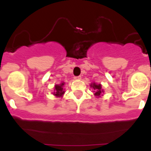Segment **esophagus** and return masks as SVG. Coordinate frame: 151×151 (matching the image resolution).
I'll list each match as a JSON object with an SVG mask.
<instances>
[{"label": "esophagus", "mask_w": 151, "mask_h": 151, "mask_svg": "<svg viewBox=\"0 0 151 151\" xmlns=\"http://www.w3.org/2000/svg\"><path fill=\"white\" fill-rule=\"evenodd\" d=\"M74 79H75V80H81V76H78V77H74Z\"/></svg>", "instance_id": "esophagus-1"}]
</instances>
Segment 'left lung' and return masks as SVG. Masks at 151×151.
I'll use <instances>...</instances> for the list:
<instances>
[{
    "label": "left lung",
    "mask_w": 151,
    "mask_h": 151,
    "mask_svg": "<svg viewBox=\"0 0 151 151\" xmlns=\"http://www.w3.org/2000/svg\"><path fill=\"white\" fill-rule=\"evenodd\" d=\"M90 87L94 90L93 92H94L95 96H96L97 98H99V97H101L103 96V93L104 92V90L102 88V85H101L100 84H96V82H93L90 85Z\"/></svg>",
    "instance_id": "1"
}]
</instances>
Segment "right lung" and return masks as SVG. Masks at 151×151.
Here are the masks:
<instances>
[{
	"instance_id": "obj_1",
	"label": "right lung",
	"mask_w": 151,
	"mask_h": 151,
	"mask_svg": "<svg viewBox=\"0 0 151 151\" xmlns=\"http://www.w3.org/2000/svg\"><path fill=\"white\" fill-rule=\"evenodd\" d=\"M65 85V83L62 82L59 85H55L54 87V92H53V95L55 97H63V96L65 91H64L63 86Z\"/></svg>"
}]
</instances>
